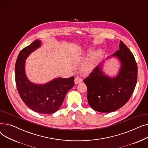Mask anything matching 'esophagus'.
<instances>
[{
    "label": "esophagus",
    "instance_id": "34e87169",
    "mask_svg": "<svg viewBox=\"0 0 148 148\" xmlns=\"http://www.w3.org/2000/svg\"><path fill=\"white\" fill-rule=\"evenodd\" d=\"M83 82V79L81 78V77H79V76H77L75 77V79H74V82L75 84H79L80 83Z\"/></svg>",
    "mask_w": 148,
    "mask_h": 148
}]
</instances>
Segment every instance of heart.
<instances>
[{
    "mask_svg": "<svg viewBox=\"0 0 148 148\" xmlns=\"http://www.w3.org/2000/svg\"><path fill=\"white\" fill-rule=\"evenodd\" d=\"M90 50H88V52H90ZM100 54H101L100 50L95 51L94 53H93L91 54L90 56L86 62V64H85L84 65V68L86 70V71H90V70L94 69L97 62L100 56Z\"/></svg>",
    "mask_w": 148,
    "mask_h": 148,
    "instance_id": "b5f03b06",
    "label": "heart"
}]
</instances>
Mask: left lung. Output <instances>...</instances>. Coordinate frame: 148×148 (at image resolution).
Returning <instances> with one entry per match:
<instances>
[{"mask_svg": "<svg viewBox=\"0 0 148 148\" xmlns=\"http://www.w3.org/2000/svg\"><path fill=\"white\" fill-rule=\"evenodd\" d=\"M111 56L116 57L121 62L117 75L110 77L105 75L101 63L83 81L88 88L87 98L89 106L101 113L112 112L125 105L137 83V63L133 53L122 41L119 50Z\"/></svg>", "mask_w": 148, "mask_h": 148, "instance_id": "8db88e82", "label": "left lung"}]
</instances>
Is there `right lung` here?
Segmentation results:
<instances>
[{
	"mask_svg": "<svg viewBox=\"0 0 148 148\" xmlns=\"http://www.w3.org/2000/svg\"><path fill=\"white\" fill-rule=\"evenodd\" d=\"M41 42L36 40L20 52L15 63V83L21 99L30 108L40 113L51 114L59 110L67 92L74 86V77H59L44 84H34L28 80L25 60L40 47Z\"/></svg>",
	"mask_w": 148,
	"mask_h": 148,
	"instance_id": "right-lung-1",
	"label": "right lung"
}]
</instances>
